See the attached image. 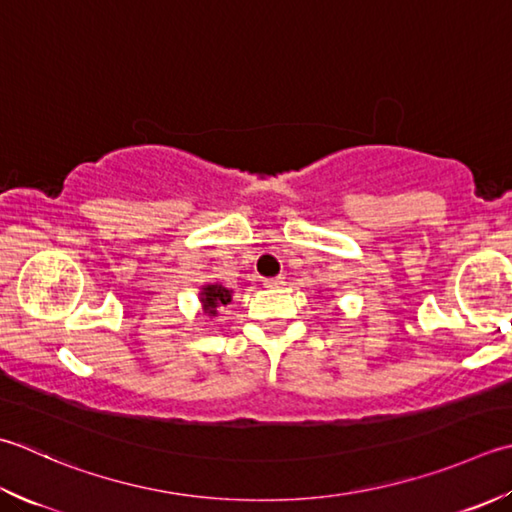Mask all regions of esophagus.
<instances>
[{"instance_id": "esophagus-1", "label": "esophagus", "mask_w": 512, "mask_h": 512, "mask_svg": "<svg viewBox=\"0 0 512 512\" xmlns=\"http://www.w3.org/2000/svg\"><path fill=\"white\" fill-rule=\"evenodd\" d=\"M284 279H286V277H282V275H279V277H268V279H264V286H266V288H279V286L286 284Z\"/></svg>"}]
</instances>
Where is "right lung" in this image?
Here are the masks:
<instances>
[{"instance_id": "obj_1", "label": "right lung", "mask_w": 512, "mask_h": 512, "mask_svg": "<svg viewBox=\"0 0 512 512\" xmlns=\"http://www.w3.org/2000/svg\"><path fill=\"white\" fill-rule=\"evenodd\" d=\"M230 302V290L222 284H210L202 290V304L208 315H217V306Z\"/></svg>"}]
</instances>
